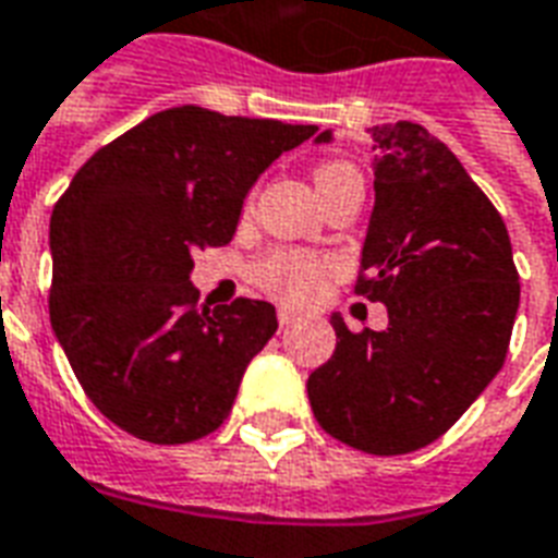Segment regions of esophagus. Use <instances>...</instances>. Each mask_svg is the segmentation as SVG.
I'll use <instances>...</instances> for the list:
<instances>
[{
	"label": "esophagus",
	"instance_id": "obj_1",
	"mask_svg": "<svg viewBox=\"0 0 558 558\" xmlns=\"http://www.w3.org/2000/svg\"><path fill=\"white\" fill-rule=\"evenodd\" d=\"M295 319H299V314H295L292 307H287V304H280V307H278V323H280V326H292Z\"/></svg>",
	"mask_w": 558,
	"mask_h": 558
}]
</instances>
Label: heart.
Wrapping results in <instances>:
<instances>
[{
	"label": "heart",
	"mask_w": 558,
	"mask_h": 558,
	"mask_svg": "<svg viewBox=\"0 0 558 558\" xmlns=\"http://www.w3.org/2000/svg\"><path fill=\"white\" fill-rule=\"evenodd\" d=\"M340 175H359L350 163H326L314 172L316 191H323L326 184L338 182ZM335 263L323 254H311V251H271L259 263H256L254 275L256 280L287 302H311L316 299L326 280L331 278Z\"/></svg>",
	"instance_id": "obj_1"
}]
</instances>
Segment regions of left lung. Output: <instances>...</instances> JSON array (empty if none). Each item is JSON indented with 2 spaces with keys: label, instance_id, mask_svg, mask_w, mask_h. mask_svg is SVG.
Returning <instances> with one entry per match:
<instances>
[{
  "label": "left lung",
  "instance_id": "left-lung-1",
  "mask_svg": "<svg viewBox=\"0 0 558 558\" xmlns=\"http://www.w3.org/2000/svg\"><path fill=\"white\" fill-rule=\"evenodd\" d=\"M371 137L376 199L355 292L386 304L388 328L352 335L331 314L338 347L307 398L335 439L391 457L439 439L502 371L520 283L499 211L451 148L415 122Z\"/></svg>",
  "mask_w": 558,
  "mask_h": 558
}]
</instances>
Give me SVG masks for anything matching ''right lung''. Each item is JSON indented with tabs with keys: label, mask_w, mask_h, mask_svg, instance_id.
<instances>
[{
	"label": "right lung",
	"mask_w": 558,
	"mask_h": 558,
	"mask_svg": "<svg viewBox=\"0 0 558 558\" xmlns=\"http://www.w3.org/2000/svg\"><path fill=\"white\" fill-rule=\"evenodd\" d=\"M316 125L170 107L98 148L50 218V323L80 386L122 430L194 442L230 415L278 331L268 302L199 307L196 247H220L244 196Z\"/></svg>",
	"instance_id": "obj_1"
}]
</instances>
